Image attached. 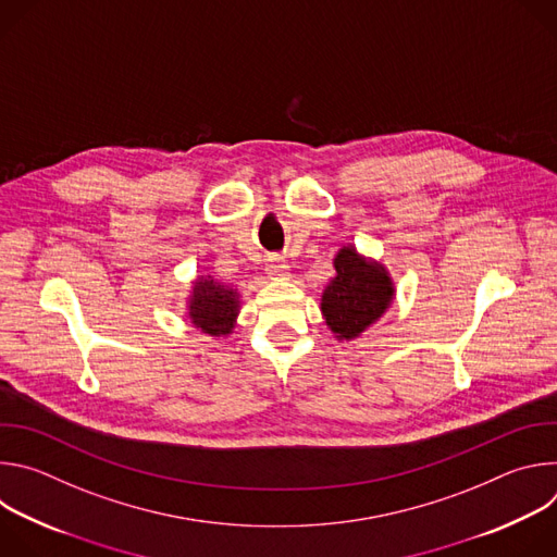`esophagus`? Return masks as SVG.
<instances>
[{"label": "esophagus", "instance_id": "obj_1", "mask_svg": "<svg viewBox=\"0 0 557 557\" xmlns=\"http://www.w3.org/2000/svg\"><path fill=\"white\" fill-rule=\"evenodd\" d=\"M264 271L269 273V277H284V275H288L290 267L280 256H269L267 264H264Z\"/></svg>", "mask_w": 557, "mask_h": 557}]
</instances>
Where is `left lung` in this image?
I'll return each mask as SVG.
<instances>
[{"label": "left lung", "mask_w": 557, "mask_h": 557, "mask_svg": "<svg viewBox=\"0 0 557 557\" xmlns=\"http://www.w3.org/2000/svg\"><path fill=\"white\" fill-rule=\"evenodd\" d=\"M335 271L322 295V310L339 339H352L379 320L394 288L379 264L361 260L350 247L337 253Z\"/></svg>", "instance_id": "8db88e82"}]
</instances>
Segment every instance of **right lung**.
Segmentation results:
<instances>
[{
  "mask_svg": "<svg viewBox=\"0 0 557 557\" xmlns=\"http://www.w3.org/2000/svg\"><path fill=\"white\" fill-rule=\"evenodd\" d=\"M237 314V293L213 280H198L189 301V317L209 335H228Z\"/></svg>",
  "mask_w": 557,
  "mask_h": 557,
  "instance_id": "add662e5",
  "label": "right lung"
}]
</instances>
